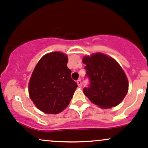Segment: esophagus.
Wrapping results in <instances>:
<instances>
[{"instance_id": "esophagus-1", "label": "esophagus", "mask_w": 148, "mask_h": 148, "mask_svg": "<svg viewBox=\"0 0 148 148\" xmlns=\"http://www.w3.org/2000/svg\"><path fill=\"white\" fill-rule=\"evenodd\" d=\"M77 85H78V86L80 87H82V82H81L80 80H78L77 81Z\"/></svg>"}]
</instances>
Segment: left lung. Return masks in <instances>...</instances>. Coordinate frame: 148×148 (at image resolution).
Returning <instances> with one entry per match:
<instances>
[{
	"instance_id": "1",
	"label": "left lung",
	"mask_w": 148,
	"mask_h": 148,
	"mask_svg": "<svg viewBox=\"0 0 148 148\" xmlns=\"http://www.w3.org/2000/svg\"><path fill=\"white\" fill-rule=\"evenodd\" d=\"M82 62L89 79L83 92L89 99L103 109L120 104L128 92V82L119 63L100 53L84 57Z\"/></svg>"
}]
</instances>
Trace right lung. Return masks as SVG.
I'll list each match as a JSON object with an SVG mask.
<instances>
[{
	"instance_id": "1",
	"label": "right lung",
	"mask_w": 148,
	"mask_h": 148,
	"mask_svg": "<svg viewBox=\"0 0 148 148\" xmlns=\"http://www.w3.org/2000/svg\"><path fill=\"white\" fill-rule=\"evenodd\" d=\"M68 57L61 52L44 55L29 82V94L35 106L47 114H58L67 107L77 85L67 67Z\"/></svg>"
}]
</instances>
